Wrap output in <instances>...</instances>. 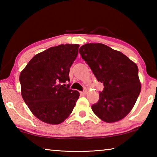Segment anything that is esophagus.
<instances>
[{"instance_id": "34e87169", "label": "esophagus", "mask_w": 157, "mask_h": 157, "mask_svg": "<svg viewBox=\"0 0 157 157\" xmlns=\"http://www.w3.org/2000/svg\"><path fill=\"white\" fill-rule=\"evenodd\" d=\"M80 94H82V95H85V94H86V89H85L84 91H82V92H80Z\"/></svg>"}]
</instances>
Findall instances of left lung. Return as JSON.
Masks as SVG:
<instances>
[{
	"label": "left lung",
	"instance_id": "obj_1",
	"mask_svg": "<svg viewBox=\"0 0 157 157\" xmlns=\"http://www.w3.org/2000/svg\"><path fill=\"white\" fill-rule=\"evenodd\" d=\"M79 52L98 81L104 84L99 100L91 106L93 111L107 123L124 118L141 89L137 65L122 52L102 44H86Z\"/></svg>",
	"mask_w": 157,
	"mask_h": 157
}]
</instances>
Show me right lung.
<instances>
[{
	"label": "right lung",
	"instance_id": "right-lung-1",
	"mask_svg": "<svg viewBox=\"0 0 157 157\" xmlns=\"http://www.w3.org/2000/svg\"><path fill=\"white\" fill-rule=\"evenodd\" d=\"M78 44L59 45L36 55L21 71V95L30 110L44 123L58 124L70 115L79 93L66 86L78 54Z\"/></svg>",
	"mask_w": 157,
	"mask_h": 157
}]
</instances>
